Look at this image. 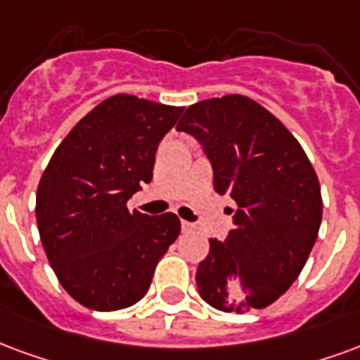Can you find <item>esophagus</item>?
<instances>
[{
    "label": "esophagus",
    "mask_w": 360,
    "mask_h": 360,
    "mask_svg": "<svg viewBox=\"0 0 360 360\" xmlns=\"http://www.w3.org/2000/svg\"><path fill=\"white\" fill-rule=\"evenodd\" d=\"M181 229H183L185 233H188V231H193L194 225L193 223H188V221H181Z\"/></svg>",
    "instance_id": "1"
}]
</instances>
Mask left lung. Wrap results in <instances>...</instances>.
<instances>
[{"instance_id":"obj_1","label":"left lung","mask_w":360,"mask_h":360,"mask_svg":"<svg viewBox=\"0 0 360 360\" xmlns=\"http://www.w3.org/2000/svg\"><path fill=\"white\" fill-rule=\"evenodd\" d=\"M177 129L204 146L214 188L236 204L227 240L210 238L196 269L202 300L225 313L267 307L300 276L321 227V185L307 154L244 95L188 106Z\"/></svg>"}]
</instances>
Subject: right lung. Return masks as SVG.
<instances>
[{
    "instance_id": "obj_1",
    "label": "right lung",
    "mask_w": 360,
    "mask_h": 360,
    "mask_svg": "<svg viewBox=\"0 0 360 360\" xmlns=\"http://www.w3.org/2000/svg\"><path fill=\"white\" fill-rule=\"evenodd\" d=\"M183 108L120 93L85 114L45 167L36 219L63 288L93 311L143 300L154 269L181 233L175 214L129 212L150 183L158 143Z\"/></svg>"
}]
</instances>
